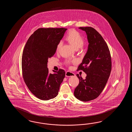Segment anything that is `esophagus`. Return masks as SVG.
<instances>
[{
  "label": "esophagus",
  "instance_id": "1",
  "mask_svg": "<svg viewBox=\"0 0 132 132\" xmlns=\"http://www.w3.org/2000/svg\"><path fill=\"white\" fill-rule=\"evenodd\" d=\"M65 76L67 77H72L75 76V74L74 73L71 72L70 71H67L65 73Z\"/></svg>",
  "mask_w": 132,
  "mask_h": 132
}]
</instances>
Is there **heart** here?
Wrapping results in <instances>:
<instances>
[{"instance_id": "obj_1", "label": "heart", "mask_w": 132, "mask_h": 132, "mask_svg": "<svg viewBox=\"0 0 132 132\" xmlns=\"http://www.w3.org/2000/svg\"><path fill=\"white\" fill-rule=\"evenodd\" d=\"M65 39L76 50L81 48L84 45L85 42L84 37L78 31L74 29L70 30L68 32ZM62 44V42H60L57 44L56 48V52L59 51Z\"/></svg>"}]
</instances>
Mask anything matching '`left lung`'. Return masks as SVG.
I'll return each mask as SVG.
<instances>
[{
	"label": "left lung",
	"mask_w": 132,
	"mask_h": 132,
	"mask_svg": "<svg viewBox=\"0 0 132 132\" xmlns=\"http://www.w3.org/2000/svg\"><path fill=\"white\" fill-rule=\"evenodd\" d=\"M86 32L89 42L87 52L77 70L86 73L83 79L76 76L79 84L74 91V95L79 100L88 101L97 98L107 84L111 71V59L110 50L101 35L91 27H80Z\"/></svg>",
	"instance_id": "1"
}]
</instances>
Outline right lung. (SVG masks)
Instances as JSON below:
<instances>
[{
    "mask_svg": "<svg viewBox=\"0 0 132 132\" xmlns=\"http://www.w3.org/2000/svg\"><path fill=\"white\" fill-rule=\"evenodd\" d=\"M66 28H39L28 39L22 52V69L25 84L34 95L47 101L57 95L65 71L50 73L48 59L53 56Z\"/></svg>",
    "mask_w": 132,
    "mask_h": 132,
    "instance_id": "add662e5",
    "label": "right lung"
}]
</instances>
